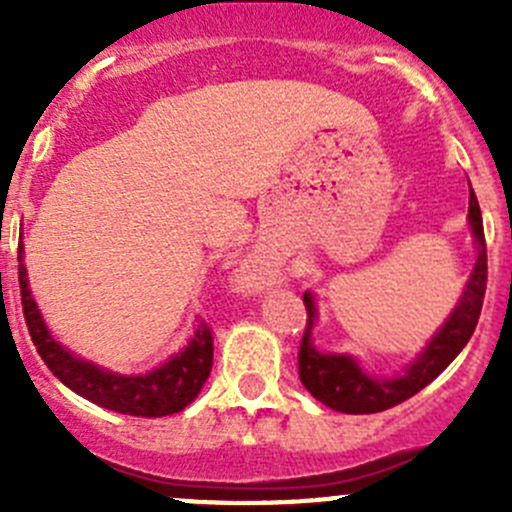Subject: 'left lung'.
<instances>
[{
	"label": "left lung",
	"instance_id": "left-lung-1",
	"mask_svg": "<svg viewBox=\"0 0 512 512\" xmlns=\"http://www.w3.org/2000/svg\"><path fill=\"white\" fill-rule=\"evenodd\" d=\"M468 220H471L473 237L478 242V260L473 267V275L468 280L466 292L461 302L453 309L448 322L443 324L441 332L431 339L414 364L409 366L404 376L396 379H371L352 356L339 354H319L309 342V332L314 324V302L312 294H304V307H307V327H304L302 344H299V379L304 389L322 401L324 406L342 414H376L386 411L401 401L411 399L423 386L431 384L458 354L466 347L468 339L476 332V324L483 309L485 282H488V255H485V235L483 218H480L478 198L471 188V200H468Z\"/></svg>",
	"mask_w": 512,
	"mask_h": 512
}]
</instances>
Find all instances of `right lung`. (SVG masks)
I'll list each match as a JSON object with an SVG mask.
<instances>
[{
  "mask_svg": "<svg viewBox=\"0 0 512 512\" xmlns=\"http://www.w3.org/2000/svg\"><path fill=\"white\" fill-rule=\"evenodd\" d=\"M19 294H22L24 322H27L29 337H32L36 352L49 366L51 374L61 384L69 386L71 391L103 406V409L143 418L178 414L200 394L205 379L210 376V369H213V329L205 322L198 324L193 339L183 352L146 376H118L98 369L89 361L76 359L74 354L59 347L51 339L49 329L44 327V319H41L27 285L22 245H19Z\"/></svg>",
  "mask_w": 512,
  "mask_h": 512,
  "instance_id": "add662e5",
  "label": "right lung"
}]
</instances>
